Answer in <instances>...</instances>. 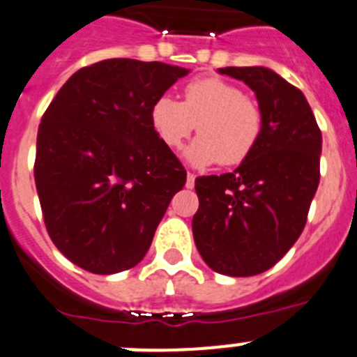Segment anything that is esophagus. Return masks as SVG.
<instances>
[{
  "mask_svg": "<svg viewBox=\"0 0 357 357\" xmlns=\"http://www.w3.org/2000/svg\"><path fill=\"white\" fill-rule=\"evenodd\" d=\"M195 173H188V181H185V188L188 189H193L195 188Z\"/></svg>",
  "mask_w": 357,
  "mask_h": 357,
  "instance_id": "1",
  "label": "esophagus"
}]
</instances>
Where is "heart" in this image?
Listing matches in <instances>:
<instances>
[{"mask_svg": "<svg viewBox=\"0 0 357 357\" xmlns=\"http://www.w3.org/2000/svg\"><path fill=\"white\" fill-rule=\"evenodd\" d=\"M150 123L168 148H181L198 125V135L185 150L195 166L220 160L223 166L243 162L263 134L261 107L238 85L222 78H197L184 87V102L169 94L157 98Z\"/></svg>", "mask_w": 357, "mask_h": 357, "instance_id": "1", "label": "heart"}]
</instances>
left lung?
<instances>
[{
    "mask_svg": "<svg viewBox=\"0 0 357 357\" xmlns=\"http://www.w3.org/2000/svg\"><path fill=\"white\" fill-rule=\"evenodd\" d=\"M255 93L263 134L232 173L198 176L193 238L214 272H266L295 245L320 182L321 132L301 89L268 68H222Z\"/></svg>",
    "mask_w": 357,
    "mask_h": 357,
    "instance_id": "obj_1",
    "label": "left lung"
}]
</instances>
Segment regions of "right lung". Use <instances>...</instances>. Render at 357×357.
<instances>
[{
    "label": "right lung",
    "instance_id": "obj_1",
    "mask_svg": "<svg viewBox=\"0 0 357 357\" xmlns=\"http://www.w3.org/2000/svg\"><path fill=\"white\" fill-rule=\"evenodd\" d=\"M188 73L107 59L78 69L44 112L37 195L50 238L77 266L110 275L146 255L188 175L151 127L150 109Z\"/></svg>",
    "mask_w": 357,
    "mask_h": 357
}]
</instances>
